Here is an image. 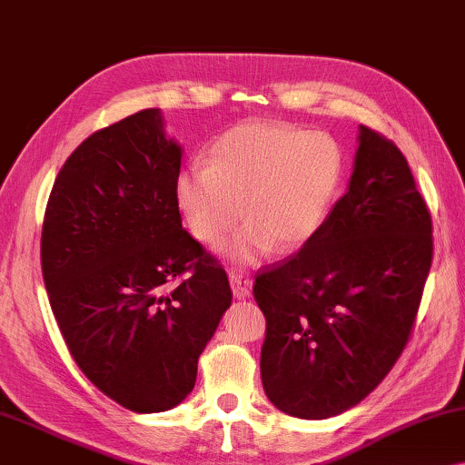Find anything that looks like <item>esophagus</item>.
<instances>
[{
  "mask_svg": "<svg viewBox=\"0 0 465 465\" xmlns=\"http://www.w3.org/2000/svg\"><path fill=\"white\" fill-rule=\"evenodd\" d=\"M228 281H231L232 295L237 299H245L252 292V278L245 272V270L231 268L228 270Z\"/></svg>",
  "mask_w": 465,
  "mask_h": 465,
  "instance_id": "obj_1",
  "label": "esophagus"
}]
</instances>
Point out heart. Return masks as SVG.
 <instances>
[{
  "instance_id": "heart-1",
  "label": "heart",
  "mask_w": 465,
  "mask_h": 465,
  "mask_svg": "<svg viewBox=\"0 0 465 465\" xmlns=\"http://www.w3.org/2000/svg\"><path fill=\"white\" fill-rule=\"evenodd\" d=\"M342 174L337 141L281 123H242L213 141L205 166L176 178V199L191 232L220 245L239 218L247 224L224 247L232 263L262 262L272 245H305L331 210Z\"/></svg>"
}]
</instances>
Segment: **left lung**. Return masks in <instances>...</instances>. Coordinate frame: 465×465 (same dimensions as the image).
Returning a JSON list of instances; mask_svg holds the SVG:
<instances>
[{
  "instance_id": "8db88e82",
  "label": "left lung",
  "mask_w": 465,
  "mask_h": 465,
  "mask_svg": "<svg viewBox=\"0 0 465 465\" xmlns=\"http://www.w3.org/2000/svg\"><path fill=\"white\" fill-rule=\"evenodd\" d=\"M432 252V218L405 155L361 124L349 191L297 253L255 276L270 401L324 420L366 399L411 337Z\"/></svg>"
}]
</instances>
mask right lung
<instances>
[{"label":"right lung","instance_id":"obj_1","mask_svg":"<svg viewBox=\"0 0 465 465\" xmlns=\"http://www.w3.org/2000/svg\"><path fill=\"white\" fill-rule=\"evenodd\" d=\"M181 147L158 110L93 133L64 162L43 218L41 272L70 355L112 401L166 411L232 302L226 270L183 228Z\"/></svg>","mask_w":465,"mask_h":465}]
</instances>
